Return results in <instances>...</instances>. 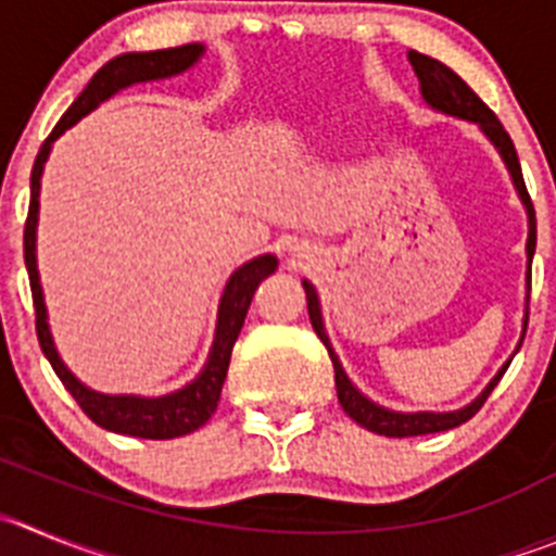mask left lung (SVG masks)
<instances>
[{"label":"left lung","mask_w":556,"mask_h":556,"mask_svg":"<svg viewBox=\"0 0 556 556\" xmlns=\"http://www.w3.org/2000/svg\"><path fill=\"white\" fill-rule=\"evenodd\" d=\"M412 60L414 71L419 76V85H422V98L430 103L433 109L444 114H453V117H464V121L477 123V126L485 131V137L496 144V150L502 153L505 159L507 169L513 175V184H516L518 194H521L523 205H527V214H529V238H527V257H529V266H532V254H535V207H532V200H529V191L527 184H523V175H521V164H518V155L516 148H513V139L510 134L505 131V126L500 123L494 112H491L485 103L480 101L475 90L455 74L453 67H447L444 62L433 60L428 54H419V51H412L408 54ZM532 279V268L527 274ZM304 293H307V309H309V320H313V329L315 334L320 337L326 349H329L331 356V365H334V383H337V397H340V406L342 412L349 414L354 422H359L362 428L372 430L378 435H389V439H406V435H425V433H439V430H450V428H458L460 422L475 417L477 412L482 408V403L489 401V395L494 392V387L500 383V378L505 376V370L510 367L507 362L500 372H496L494 381L485 387L480 397H477L471 406L460 408V412H450V414H395V412H387V408L376 406V403L367 401L362 395L359 389L349 381V376L342 372L340 359L334 356L329 345V337L324 331V320H320V304H318V295H315V288L309 282H304ZM527 326V320H523ZM527 331V329H523Z\"/></svg>","instance_id":"8db88e82"}]
</instances>
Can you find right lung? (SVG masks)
<instances>
[{
    "instance_id": "1",
    "label": "right lung",
    "mask_w": 556,
    "mask_h": 556,
    "mask_svg": "<svg viewBox=\"0 0 556 556\" xmlns=\"http://www.w3.org/2000/svg\"><path fill=\"white\" fill-rule=\"evenodd\" d=\"M200 54L202 46L189 43L175 46V49L142 51V54H123L109 60L106 65L92 76L90 85L81 90V96L76 98L74 106L62 114L60 123L54 126V131L46 137V142L40 144V153L38 159H35L33 167V178H29V191H33V194H29V214L27 222H24V263H27L29 288H33L35 331H38L40 351H43L46 359L51 362L54 372L60 376V381L65 383L67 392L74 395V401L79 403V408L92 419V422L112 430V433L137 435V439H178V435L194 433L197 428H202V425L211 419V414L216 412V403H219L222 387H225L227 378V367H230L232 345H236L238 334H241L243 318H247V309L249 304H252L254 290H257V285H261L268 274L277 271V257H274V254H263V257H254V261H249L247 266H241L232 274L219 304V324H216L214 349H211V356H207L202 372L189 383V387L164 397L98 395V392L87 389L85 383H79L71 372H67V367L62 365L60 356H56L54 342H51L49 334V324H46L43 290H40L38 282V266H35V227H38L40 175H43V164L46 159H49L51 142H54L60 134H65L74 123H79L87 112H92L98 103L106 101L109 96H114V92L123 90V87L134 85V81L167 79V76L180 74V71H186L189 65H194Z\"/></svg>"
}]
</instances>
